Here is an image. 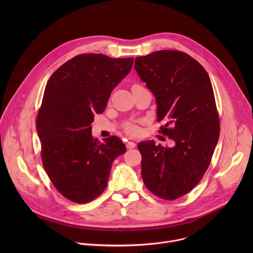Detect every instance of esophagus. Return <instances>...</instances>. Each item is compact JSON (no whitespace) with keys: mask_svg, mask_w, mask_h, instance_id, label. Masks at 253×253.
<instances>
[{"mask_svg":"<svg viewBox=\"0 0 253 253\" xmlns=\"http://www.w3.org/2000/svg\"><path fill=\"white\" fill-rule=\"evenodd\" d=\"M135 146H136V143L133 142V141H128V142L126 143V147H127L128 149H133V148H135Z\"/></svg>","mask_w":253,"mask_h":253,"instance_id":"34e87169","label":"esophagus"}]
</instances>
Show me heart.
Segmentation results:
<instances>
[{
    "mask_svg": "<svg viewBox=\"0 0 253 253\" xmlns=\"http://www.w3.org/2000/svg\"><path fill=\"white\" fill-rule=\"evenodd\" d=\"M134 86H139V85H134ZM125 130L126 132L131 135V136H136L139 133V128L137 125L133 124V123H127L125 125Z\"/></svg>",
    "mask_w": 253,
    "mask_h": 253,
    "instance_id": "obj_1",
    "label": "heart"
}]
</instances>
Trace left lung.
<instances>
[{
	"mask_svg": "<svg viewBox=\"0 0 253 253\" xmlns=\"http://www.w3.org/2000/svg\"><path fill=\"white\" fill-rule=\"evenodd\" d=\"M135 70L152 91L159 132L175 141L172 148L142 141L141 176L157 197L175 200L202 179L218 142L220 124L205 69L188 54L161 50L135 59Z\"/></svg>",
	"mask_w": 253,
	"mask_h": 253,
	"instance_id": "left-lung-1",
	"label": "left lung"
}]
</instances>
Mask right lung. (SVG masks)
I'll list each match as a JSON object with an SVG mask.
<instances>
[{
  "label": "right lung",
  "instance_id": "obj_1",
  "mask_svg": "<svg viewBox=\"0 0 253 253\" xmlns=\"http://www.w3.org/2000/svg\"><path fill=\"white\" fill-rule=\"evenodd\" d=\"M133 58L80 54L50 77L37 115L43 167L55 188L87 203L107 187L113 161L126 152L120 138L92 136L95 114L104 112L113 89L131 71Z\"/></svg>",
  "mask_w": 253,
  "mask_h": 253
}]
</instances>
